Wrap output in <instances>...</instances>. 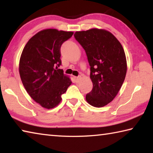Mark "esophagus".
Masks as SVG:
<instances>
[{"mask_svg": "<svg viewBox=\"0 0 153 153\" xmlns=\"http://www.w3.org/2000/svg\"><path fill=\"white\" fill-rule=\"evenodd\" d=\"M81 76H78V77H74V79H75V81H76V82H79V80L81 79Z\"/></svg>", "mask_w": 153, "mask_h": 153, "instance_id": "esophagus-1", "label": "esophagus"}]
</instances>
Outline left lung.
Wrapping results in <instances>:
<instances>
[{
  "instance_id": "1",
  "label": "left lung",
  "mask_w": 153,
  "mask_h": 153,
  "mask_svg": "<svg viewBox=\"0 0 153 153\" xmlns=\"http://www.w3.org/2000/svg\"><path fill=\"white\" fill-rule=\"evenodd\" d=\"M74 36L86 51L90 66L93 88L86 96V101L93 107H104L115 98L125 79L127 61L123 46L104 29L79 31Z\"/></svg>"
}]
</instances>
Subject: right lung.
Returning <instances> with one entry per match:
<instances>
[{
  "label": "right lung",
  "instance_id": "obj_1",
  "mask_svg": "<svg viewBox=\"0 0 153 153\" xmlns=\"http://www.w3.org/2000/svg\"><path fill=\"white\" fill-rule=\"evenodd\" d=\"M74 32L45 29L32 36L23 49L19 71L23 85L31 98L51 109L61 102V95L71 84L70 77L58 67L60 48Z\"/></svg>",
  "mask_w": 153,
  "mask_h": 153
}]
</instances>
